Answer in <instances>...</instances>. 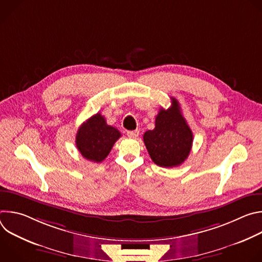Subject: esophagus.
Here are the masks:
<instances>
[{"mask_svg": "<svg viewBox=\"0 0 262 262\" xmlns=\"http://www.w3.org/2000/svg\"><path fill=\"white\" fill-rule=\"evenodd\" d=\"M139 134H140V132H139L138 129H136V130H129V132L126 133V135H127L129 138H132V139L138 138V137H139Z\"/></svg>", "mask_w": 262, "mask_h": 262, "instance_id": "obj_1", "label": "esophagus"}]
</instances>
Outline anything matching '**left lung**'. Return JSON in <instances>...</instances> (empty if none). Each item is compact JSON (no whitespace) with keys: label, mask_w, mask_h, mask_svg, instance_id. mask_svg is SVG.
Here are the masks:
<instances>
[{"label":"left lung","mask_w":262,"mask_h":262,"mask_svg":"<svg viewBox=\"0 0 262 262\" xmlns=\"http://www.w3.org/2000/svg\"><path fill=\"white\" fill-rule=\"evenodd\" d=\"M143 139L149 156L160 167H177L188 159L193 144V133L175 98L172 97L171 107L160 110L155 129L147 130Z\"/></svg>","instance_id":"8db88e82"}]
</instances>
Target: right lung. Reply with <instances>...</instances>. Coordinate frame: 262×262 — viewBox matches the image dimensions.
Returning <instances> with one entry per match:
<instances>
[{"instance_id": "right-lung-1", "label": "right lung", "mask_w": 262, "mask_h": 262, "mask_svg": "<svg viewBox=\"0 0 262 262\" xmlns=\"http://www.w3.org/2000/svg\"><path fill=\"white\" fill-rule=\"evenodd\" d=\"M120 137V132L107 125L104 117L97 113L80 126L76 137V145L86 160L100 163L108 156L111 149Z\"/></svg>"}]
</instances>
